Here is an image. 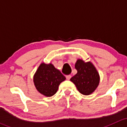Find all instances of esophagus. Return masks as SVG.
I'll list each match as a JSON object with an SVG mask.
<instances>
[{
  "mask_svg": "<svg viewBox=\"0 0 127 127\" xmlns=\"http://www.w3.org/2000/svg\"><path fill=\"white\" fill-rule=\"evenodd\" d=\"M66 79L69 80H70V79L71 78V75H66Z\"/></svg>",
  "mask_w": 127,
  "mask_h": 127,
  "instance_id": "obj_1",
  "label": "esophagus"
}]
</instances>
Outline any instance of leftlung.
<instances>
[{
  "instance_id": "left-lung-1",
  "label": "left lung",
  "mask_w": 127,
  "mask_h": 127,
  "mask_svg": "<svg viewBox=\"0 0 127 127\" xmlns=\"http://www.w3.org/2000/svg\"><path fill=\"white\" fill-rule=\"evenodd\" d=\"M75 68L77 73L70 80L74 83L80 93L84 95L92 94L99 83V75L96 67L90 61L85 62L79 59L75 63Z\"/></svg>"
}]
</instances>
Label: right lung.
Segmentation results:
<instances>
[{
  "label": "right lung",
  "instance_id": "right-lung-1",
  "mask_svg": "<svg viewBox=\"0 0 127 127\" xmlns=\"http://www.w3.org/2000/svg\"><path fill=\"white\" fill-rule=\"evenodd\" d=\"M66 77L52 63L40 64L34 75V83L38 92L45 96L56 93L59 85Z\"/></svg>",
  "mask_w": 127,
  "mask_h": 127
}]
</instances>
